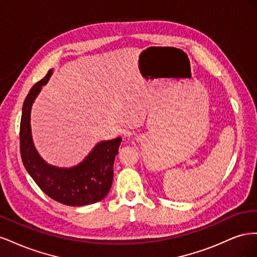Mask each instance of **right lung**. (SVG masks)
I'll use <instances>...</instances> for the list:
<instances>
[{"label": "right lung", "mask_w": 257, "mask_h": 257, "mask_svg": "<svg viewBox=\"0 0 257 257\" xmlns=\"http://www.w3.org/2000/svg\"><path fill=\"white\" fill-rule=\"evenodd\" d=\"M52 69L35 83L22 107L20 122L21 159L29 175L47 195L67 206H85L102 200L113 180V163L122 142L121 137L97 143L82 162L73 167L48 164L34 146L31 130V110L43 85L47 84Z\"/></svg>", "instance_id": "right-lung-1"}]
</instances>
